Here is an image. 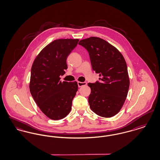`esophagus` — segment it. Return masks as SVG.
<instances>
[{
	"instance_id": "34e87169",
	"label": "esophagus",
	"mask_w": 160,
	"mask_h": 160,
	"mask_svg": "<svg viewBox=\"0 0 160 160\" xmlns=\"http://www.w3.org/2000/svg\"><path fill=\"white\" fill-rule=\"evenodd\" d=\"M78 86L79 87V88H80V87H82V86H85V85H86V82H78Z\"/></svg>"
}]
</instances>
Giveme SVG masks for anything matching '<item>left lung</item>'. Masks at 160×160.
I'll return each instance as SVG.
<instances>
[{"mask_svg": "<svg viewBox=\"0 0 160 160\" xmlns=\"http://www.w3.org/2000/svg\"><path fill=\"white\" fill-rule=\"evenodd\" d=\"M78 44L87 50L92 68L100 77L99 81L88 83L91 89L88 98L90 107L101 117L114 116L121 109L129 89L125 59L117 48L98 37L82 39Z\"/></svg>", "mask_w": 160, "mask_h": 160, "instance_id": "8db88e82", "label": "left lung"}]
</instances>
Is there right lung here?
I'll return each instance as SVG.
<instances>
[{"label":"right lung","instance_id":"1","mask_svg":"<svg viewBox=\"0 0 160 160\" xmlns=\"http://www.w3.org/2000/svg\"><path fill=\"white\" fill-rule=\"evenodd\" d=\"M78 39L54 40L44 47L33 62L29 88L42 113L51 119L59 120L69 113L78 85L62 82L60 76L68 68L67 59L76 47Z\"/></svg>","mask_w":160,"mask_h":160}]
</instances>
